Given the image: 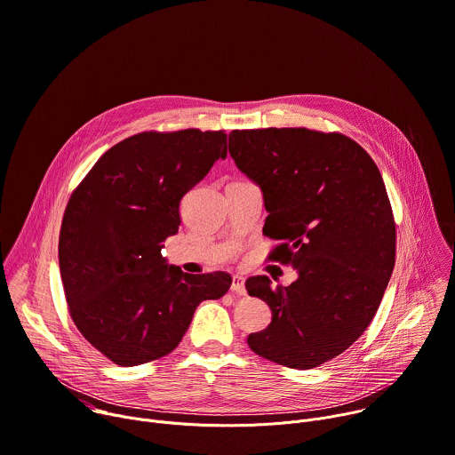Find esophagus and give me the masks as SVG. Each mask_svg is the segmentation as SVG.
<instances>
[{
	"label": "esophagus",
	"instance_id": "esophagus-1",
	"mask_svg": "<svg viewBox=\"0 0 455 455\" xmlns=\"http://www.w3.org/2000/svg\"><path fill=\"white\" fill-rule=\"evenodd\" d=\"M244 276L241 275H234L232 276V291L237 294H246V287H244Z\"/></svg>",
	"mask_w": 455,
	"mask_h": 455
}]
</instances>
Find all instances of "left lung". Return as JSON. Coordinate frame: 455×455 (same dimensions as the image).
Wrapping results in <instances>:
<instances>
[{
  "mask_svg": "<svg viewBox=\"0 0 455 455\" xmlns=\"http://www.w3.org/2000/svg\"><path fill=\"white\" fill-rule=\"evenodd\" d=\"M235 166L262 191L273 260L298 278L246 280L271 323L248 347L276 364L311 370L354 345L371 323L395 267V221L379 168L350 137L307 128L232 130Z\"/></svg>",
  "mask_w": 455,
  "mask_h": 455,
  "instance_id": "obj_1",
  "label": "left lung"
}]
</instances>
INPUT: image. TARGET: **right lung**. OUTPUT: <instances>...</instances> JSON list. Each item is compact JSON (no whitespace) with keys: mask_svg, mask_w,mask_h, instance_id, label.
<instances>
[{"mask_svg":"<svg viewBox=\"0 0 455 455\" xmlns=\"http://www.w3.org/2000/svg\"><path fill=\"white\" fill-rule=\"evenodd\" d=\"M225 157L223 132H144L105 151L73 193L59 239L64 292L76 329L112 363L173 352L202 301L228 291V273L195 276L163 255L184 195Z\"/></svg>","mask_w":455,"mask_h":455,"instance_id":"add662e5","label":"right lung"}]
</instances>
